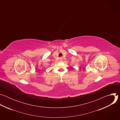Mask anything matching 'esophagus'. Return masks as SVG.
<instances>
[{
    "mask_svg": "<svg viewBox=\"0 0 120 120\" xmlns=\"http://www.w3.org/2000/svg\"><path fill=\"white\" fill-rule=\"evenodd\" d=\"M62 60H63V57H60V61H62Z\"/></svg>",
    "mask_w": 120,
    "mask_h": 120,
    "instance_id": "obj_1",
    "label": "esophagus"
}]
</instances>
